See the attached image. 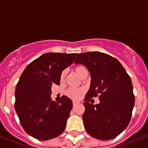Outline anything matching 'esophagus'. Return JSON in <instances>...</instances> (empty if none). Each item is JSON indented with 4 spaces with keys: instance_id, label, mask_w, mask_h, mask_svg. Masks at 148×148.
I'll list each match as a JSON object with an SVG mask.
<instances>
[{
    "instance_id": "esophagus-1",
    "label": "esophagus",
    "mask_w": 148,
    "mask_h": 148,
    "mask_svg": "<svg viewBox=\"0 0 148 148\" xmlns=\"http://www.w3.org/2000/svg\"><path fill=\"white\" fill-rule=\"evenodd\" d=\"M77 104H78V102H77V101H73V106H75Z\"/></svg>"
}]
</instances>
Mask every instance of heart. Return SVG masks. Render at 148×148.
Returning a JSON list of instances; mask_svg holds the SVG:
<instances>
[{"instance_id":"b5f03b06","label":"heart","mask_w":148,"mask_h":148,"mask_svg":"<svg viewBox=\"0 0 148 148\" xmlns=\"http://www.w3.org/2000/svg\"><path fill=\"white\" fill-rule=\"evenodd\" d=\"M75 73H76L78 76L82 78L85 73H88V70H87V68L84 66H82V65H79V66H77L75 68ZM66 70H63L61 72V75H60V81L61 82H64L65 81V78H66ZM84 90L82 89H75V88H69L66 90L65 94H66V96H68L70 99H73V100H78V99H80V97L82 96V95L83 94Z\"/></svg>"}]
</instances>
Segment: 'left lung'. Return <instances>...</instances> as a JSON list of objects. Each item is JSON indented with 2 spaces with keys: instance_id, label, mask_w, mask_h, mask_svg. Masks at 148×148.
<instances>
[{
  "instance_id": "obj_1",
  "label": "left lung",
  "mask_w": 148,
  "mask_h": 148,
  "mask_svg": "<svg viewBox=\"0 0 148 148\" xmlns=\"http://www.w3.org/2000/svg\"><path fill=\"white\" fill-rule=\"evenodd\" d=\"M75 64L84 65L91 76L82 116L86 131L101 140L116 138L127 127L134 107L130 77L118 60L103 53H81ZM97 96L99 104H90Z\"/></svg>"
}]
</instances>
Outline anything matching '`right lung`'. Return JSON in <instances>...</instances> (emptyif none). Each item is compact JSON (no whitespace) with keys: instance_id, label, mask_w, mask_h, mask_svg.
<instances>
[{"instance_id":"add662e5","label":"right lung","mask_w":148,"mask_h":148,"mask_svg":"<svg viewBox=\"0 0 148 148\" xmlns=\"http://www.w3.org/2000/svg\"><path fill=\"white\" fill-rule=\"evenodd\" d=\"M77 53H48L29 64L15 89V109L26 133L40 141L61 135L73 108L63 95L59 102L51 100L52 86L60 84V75L71 65Z\"/></svg>"}]
</instances>
